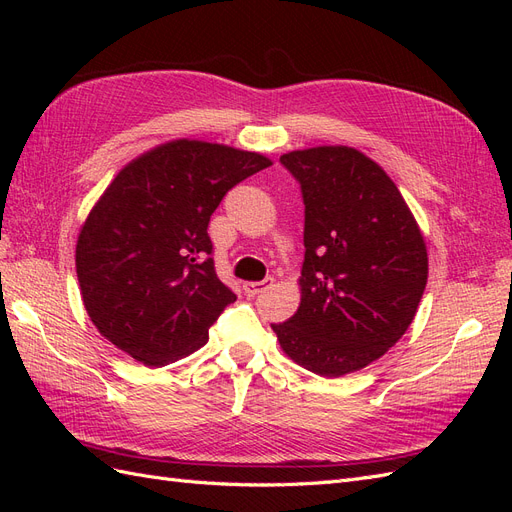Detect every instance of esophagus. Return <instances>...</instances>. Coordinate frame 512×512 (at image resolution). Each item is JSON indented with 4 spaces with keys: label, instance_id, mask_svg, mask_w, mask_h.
Masks as SVG:
<instances>
[{
    "label": "esophagus",
    "instance_id": "obj_1",
    "mask_svg": "<svg viewBox=\"0 0 512 512\" xmlns=\"http://www.w3.org/2000/svg\"><path fill=\"white\" fill-rule=\"evenodd\" d=\"M271 286H273V277H265V280H262V282H247V284H243V290H245L247 297H256V294L269 290Z\"/></svg>",
    "mask_w": 512,
    "mask_h": 512
}]
</instances>
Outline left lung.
<instances>
[{
	"label": "left lung",
	"instance_id": "8db88e82",
	"mask_svg": "<svg viewBox=\"0 0 512 512\" xmlns=\"http://www.w3.org/2000/svg\"><path fill=\"white\" fill-rule=\"evenodd\" d=\"M305 228L301 305L271 324L294 363L324 378L359 371L408 331L427 284V247L404 196L344 145L284 153Z\"/></svg>",
	"mask_w": 512,
	"mask_h": 512
}]
</instances>
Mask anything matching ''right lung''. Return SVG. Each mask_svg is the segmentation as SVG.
<instances>
[{
  "label": "right lung",
  "mask_w": 512,
  "mask_h": 512,
  "mask_svg": "<svg viewBox=\"0 0 512 512\" xmlns=\"http://www.w3.org/2000/svg\"><path fill=\"white\" fill-rule=\"evenodd\" d=\"M271 166L218 143H164L123 166L76 241L83 303L100 335L149 367L207 344L237 294L213 267L207 226L228 190Z\"/></svg>",
  "instance_id": "1"
}]
</instances>
